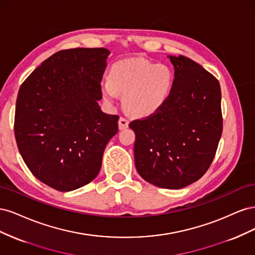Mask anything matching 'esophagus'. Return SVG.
Returning a JSON list of instances; mask_svg holds the SVG:
<instances>
[{
    "label": "esophagus",
    "mask_w": 255,
    "mask_h": 255,
    "mask_svg": "<svg viewBox=\"0 0 255 255\" xmlns=\"http://www.w3.org/2000/svg\"><path fill=\"white\" fill-rule=\"evenodd\" d=\"M119 128L120 129H126L128 128V120L125 117H120L119 119Z\"/></svg>",
    "instance_id": "obj_1"
}]
</instances>
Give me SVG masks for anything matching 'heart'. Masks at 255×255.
<instances>
[{
  "instance_id": "heart-1",
  "label": "heart",
  "mask_w": 255,
  "mask_h": 255,
  "mask_svg": "<svg viewBox=\"0 0 255 255\" xmlns=\"http://www.w3.org/2000/svg\"><path fill=\"white\" fill-rule=\"evenodd\" d=\"M173 86L174 74L167 65L136 57L114 64L110 79L101 82L100 90L107 103L114 104L121 95L128 113L146 117L167 102Z\"/></svg>"
}]
</instances>
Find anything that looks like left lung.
<instances>
[{
	"label": "left lung",
	"mask_w": 255,
	"mask_h": 255,
	"mask_svg": "<svg viewBox=\"0 0 255 255\" xmlns=\"http://www.w3.org/2000/svg\"><path fill=\"white\" fill-rule=\"evenodd\" d=\"M174 86L160 109L133 120L135 166L143 180L167 189L198 181L210 168L222 134L218 80L185 56H169Z\"/></svg>",
	"instance_id": "1"
}]
</instances>
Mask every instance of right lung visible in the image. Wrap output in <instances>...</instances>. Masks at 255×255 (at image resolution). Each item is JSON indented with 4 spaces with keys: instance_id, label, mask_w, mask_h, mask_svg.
Returning <instances> with one entry per match:
<instances>
[{
    "instance_id": "add662e5",
    "label": "right lung",
    "mask_w": 255,
    "mask_h": 255,
    "mask_svg": "<svg viewBox=\"0 0 255 255\" xmlns=\"http://www.w3.org/2000/svg\"><path fill=\"white\" fill-rule=\"evenodd\" d=\"M109 54L104 48L58 51L19 89L14 114L19 152L30 172L58 191L96 179L105 146L118 132L119 116L103 113L98 103Z\"/></svg>"
}]
</instances>
